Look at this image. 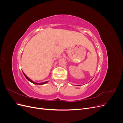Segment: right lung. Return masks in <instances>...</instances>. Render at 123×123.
<instances>
[{
	"instance_id": "1",
	"label": "right lung",
	"mask_w": 123,
	"mask_h": 123,
	"mask_svg": "<svg viewBox=\"0 0 123 123\" xmlns=\"http://www.w3.org/2000/svg\"><path fill=\"white\" fill-rule=\"evenodd\" d=\"M23 73H24V75L25 76V77L27 78V79L28 80H29L30 81V82H31V83H32L33 84H36V85H43V84H46L48 81H45V82H43V83H35V82H34V81H32V80H31L30 79H29V78H28L27 76H26L25 75V74L23 72Z\"/></svg>"
}]
</instances>
